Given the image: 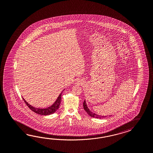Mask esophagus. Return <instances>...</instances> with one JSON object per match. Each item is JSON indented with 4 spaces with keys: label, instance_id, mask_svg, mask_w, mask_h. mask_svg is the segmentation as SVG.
<instances>
[{
    "label": "esophagus",
    "instance_id": "34e87169",
    "mask_svg": "<svg viewBox=\"0 0 153 153\" xmlns=\"http://www.w3.org/2000/svg\"><path fill=\"white\" fill-rule=\"evenodd\" d=\"M77 84H79V85H81L82 84V82L81 81V80H79V79H78L77 81Z\"/></svg>",
    "mask_w": 153,
    "mask_h": 153
}]
</instances>
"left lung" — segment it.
I'll list each match as a JSON object with an SVG mask.
<instances>
[{
    "instance_id": "obj_1",
    "label": "left lung",
    "mask_w": 153,
    "mask_h": 153,
    "mask_svg": "<svg viewBox=\"0 0 153 153\" xmlns=\"http://www.w3.org/2000/svg\"><path fill=\"white\" fill-rule=\"evenodd\" d=\"M83 108H84L85 111L87 112V113L90 117H93V118H98V119H102V118H104L107 117V116H100V115L97 114L93 113V112H92L91 111H90V109L88 108L87 105L86 104V102L85 100L83 102Z\"/></svg>"
}]
</instances>
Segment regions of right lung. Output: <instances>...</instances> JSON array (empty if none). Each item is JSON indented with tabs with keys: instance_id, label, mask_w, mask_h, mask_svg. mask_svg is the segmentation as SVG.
<instances>
[{
	"instance_id": "1",
	"label": "right lung",
	"mask_w": 153,
	"mask_h": 153,
	"mask_svg": "<svg viewBox=\"0 0 153 153\" xmlns=\"http://www.w3.org/2000/svg\"><path fill=\"white\" fill-rule=\"evenodd\" d=\"M63 91H64V90L62 91V92L61 93H60V95L59 96V97H57V100L55 101V102L51 106H50L49 107H47V108H35L33 106H32L31 105H30V104H29L24 99V98H22V99L25 102V103H26V105H27V107L30 108L32 111L37 113L38 114H40V115H44V116L50 115V114H52L53 113H54L58 109V108H59V106H60V103H61V101L62 93L63 92Z\"/></svg>"
}]
</instances>
